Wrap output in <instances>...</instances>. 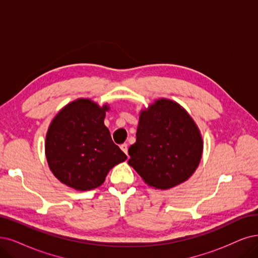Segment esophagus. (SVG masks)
Here are the masks:
<instances>
[{
  "label": "esophagus",
  "instance_id": "34e87169",
  "mask_svg": "<svg viewBox=\"0 0 258 258\" xmlns=\"http://www.w3.org/2000/svg\"><path fill=\"white\" fill-rule=\"evenodd\" d=\"M120 148H121V150L124 152V153H125V154L127 155V144H122V145L120 146Z\"/></svg>",
  "mask_w": 258,
  "mask_h": 258
}]
</instances>
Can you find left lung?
<instances>
[{
    "instance_id": "8db88e82",
    "label": "left lung",
    "mask_w": 258,
    "mask_h": 258,
    "mask_svg": "<svg viewBox=\"0 0 258 258\" xmlns=\"http://www.w3.org/2000/svg\"><path fill=\"white\" fill-rule=\"evenodd\" d=\"M202 151L203 141L191 117L178 104L163 99L141 111L128 164L149 186L168 189L191 176Z\"/></svg>"
}]
</instances>
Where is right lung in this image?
I'll list each match as a JSON object with an SVG mask.
<instances>
[{
    "instance_id": "add662e5",
    "label": "right lung",
    "mask_w": 258,
    "mask_h": 258,
    "mask_svg": "<svg viewBox=\"0 0 258 258\" xmlns=\"http://www.w3.org/2000/svg\"><path fill=\"white\" fill-rule=\"evenodd\" d=\"M107 106L80 99L67 105L52 121L45 155L53 174L76 190L102 185L109 170L126 159L104 125Z\"/></svg>"
}]
</instances>
